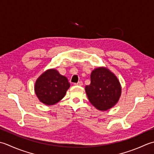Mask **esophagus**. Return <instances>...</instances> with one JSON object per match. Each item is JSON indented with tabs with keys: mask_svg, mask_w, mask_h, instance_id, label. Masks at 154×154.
<instances>
[{
	"mask_svg": "<svg viewBox=\"0 0 154 154\" xmlns=\"http://www.w3.org/2000/svg\"><path fill=\"white\" fill-rule=\"evenodd\" d=\"M74 85H76V86H82L83 85V82H78V83H74Z\"/></svg>",
	"mask_w": 154,
	"mask_h": 154,
	"instance_id": "obj_1",
	"label": "esophagus"
}]
</instances>
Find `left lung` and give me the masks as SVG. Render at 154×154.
<instances>
[{
	"label": "left lung",
	"mask_w": 154,
	"mask_h": 154,
	"mask_svg": "<svg viewBox=\"0 0 154 154\" xmlns=\"http://www.w3.org/2000/svg\"><path fill=\"white\" fill-rule=\"evenodd\" d=\"M90 84L85 87L89 101L99 110L113 107L121 96V86L116 76L106 68H98L90 75Z\"/></svg>",
	"instance_id": "8db88e82"
}]
</instances>
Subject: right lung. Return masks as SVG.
Instances as JSON below:
<instances>
[{"label": "right lung", "instance_id": "right-lung-1", "mask_svg": "<svg viewBox=\"0 0 154 154\" xmlns=\"http://www.w3.org/2000/svg\"><path fill=\"white\" fill-rule=\"evenodd\" d=\"M70 86L66 77L54 69H50L38 78L34 90L40 102L51 106L64 98Z\"/></svg>", "mask_w": 154, "mask_h": 154}]
</instances>
